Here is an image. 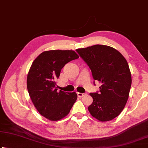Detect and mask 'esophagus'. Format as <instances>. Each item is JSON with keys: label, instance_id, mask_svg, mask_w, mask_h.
I'll list each match as a JSON object with an SVG mask.
<instances>
[{"label": "esophagus", "instance_id": "1", "mask_svg": "<svg viewBox=\"0 0 148 148\" xmlns=\"http://www.w3.org/2000/svg\"><path fill=\"white\" fill-rule=\"evenodd\" d=\"M77 95L78 97H82L85 96V95H86V94H85V93H79V92H77Z\"/></svg>", "mask_w": 148, "mask_h": 148}]
</instances>
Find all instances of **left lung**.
<instances>
[{"label":"left lung","mask_w":148,"mask_h":148,"mask_svg":"<svg viewBox=\"0 0 148 148\" xmlns=\"http://www.w3.org/2000/svg\"><path fill=\"white\" fill-rule=\"evenodd\" d=\"M90 69L95 80L101 83L99 92L90 93L93 102L88 107L92 117L102 122L114 119L125 106L132 85L129 66L116 49L95 45L76 50Z\"/></svg>","instance_id":"obj_1"}]
</instances>
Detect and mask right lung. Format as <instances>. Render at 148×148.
I'll return each mask as SVG.
<instances>
[{
    "mask_svg": "<svg viewBox=\"0 0 148 148\" xmlns=\"http://www.w3.org/2000/svg\"><path fill=\"white\" fill-rule=\"evenodd\" d=\"M79 56L72 50L44 51L34 60L27 77L31 99L40 115L49 121L64 118L76 102V92L57 90L56 81L62 69Z\"/></svg>",
    "mask_w": 148,
    "mask_h": 148,
    "instance_id": "add662e5",
    "label": "right lung"
}]
</instances>
